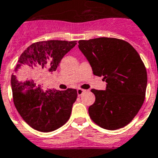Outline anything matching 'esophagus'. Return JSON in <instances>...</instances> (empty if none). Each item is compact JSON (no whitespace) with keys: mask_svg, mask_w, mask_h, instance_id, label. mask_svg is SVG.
Returning <instances> with one entry per match:
<instances>
[{"mask_svg":"<svg viewBox=\"0 0 158 158\" xmlns=\"http://www.w3.org/2000/svg\"><path fill=\"white\" fill-rule=\"evenodd\" d=\"M86 90H85V89H77V95L78 96H81V95L82 94L84 93V92H85Z\"/></svg>","mask_w":158,"mask_h":158,"instance_id":"esophagus-1","label":"esophagus"}]
</instances>
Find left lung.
Wrapping results in <instances>:
<instances>
[{
  "label": "left lung",
  "instance_id": "1",
  "mask_svg": "<svg viewBox=\"0 0 158 158\" xmlns=\"http://www.w3.org/2000/svg\"><path fill=\"white\" fill-rule=\"evenodd\" d=\"M78 48L93 73L103 77L105 90L92 89L94 103L89 107L91 119L101 127L116 130L128 124L144 103L147 72L131 44L114 38L80 40Z\"/></svg>",
  "mask_w": 158,
  "mask_h": 158
}]
</instances>
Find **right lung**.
I'll return each instance as SVG.
<instances>
[{
    "mask_svg": "<svg viewBox=\"0 0 158 158\" xmlns=\"http://www.w3.org/2000/svg\"><path fill=\"white\" fill-rule=\"evenodd\" d=\"M76 44L77 41L62 40L32 44L14 68L11 77L14 106L25 122L37 131H55L69 119L77 98L76 89L44 90L43 81Z\"/></svg>",
    "mask_w": 158,
    "mask_h": 158,
    "instance_id": "right-lung-1",
    "label": "right lung"
}]
</instances>
